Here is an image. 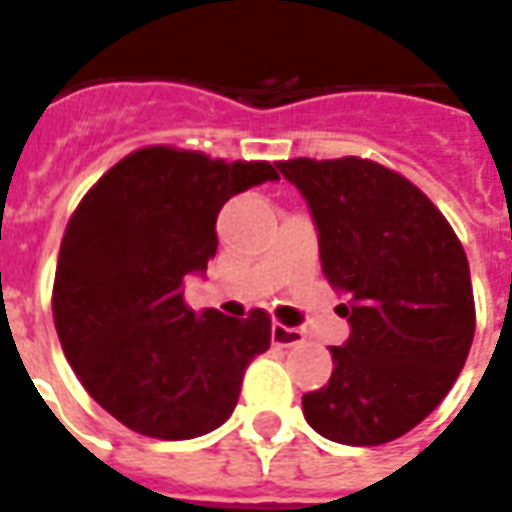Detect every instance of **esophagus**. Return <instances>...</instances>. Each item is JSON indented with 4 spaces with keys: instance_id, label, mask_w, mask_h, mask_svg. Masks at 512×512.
Returning <instances> with one entry per match:
<instances>
[{
    "instance_id": "obj_1",
    "label": "esophagus",
    "mask_w": 512,
    "mask_h": 512,
    "mask_svg": "<svg viewBox=\"0 0 512 512\" xmlns=\"http://www.w3.org/2000/svg\"><path fill=\"white\" fill-rule=\"evenodd\" d=\"M271 341L276 343V346H298V343L306 341V335L300 333V330H295V327H287V325H279V322H273L271 327Z\"/></svg>"
}]
</instances>
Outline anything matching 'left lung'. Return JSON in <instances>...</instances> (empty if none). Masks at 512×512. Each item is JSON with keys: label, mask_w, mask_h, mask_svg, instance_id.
I'll return each instance as SVG.
<instances>
[{"label": "left lung", "mask_w": 512, "mask_h": 512, "mask_svg": "<svg viewBox=\"0 0 512 512\" xmlns=\"http://www.w3.org/2000/svg\"><path fill=\"white\" fill-rule=\"evenodd\" d=\"M276 169L306 198L327 282L349 295L351 335L330 346L333 376L303 395V416L343 446L403 438L464 368L475 300L462 241L403 174L346 155Z\"/></svg>", "instance_id": "8db88e82"}]
</instances>
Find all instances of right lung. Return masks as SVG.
Segmentation results:
<instances>
[{"label": "right lung", "mask_w": 512, "mask_h": 512, "mask_svg": "<svg viewBox=\"0 0 512 512\" xmlns=\"http://www.w3.org/2000/svg\"><path fill=\"white\" fill-rule=\"evenodd\" d=\"M279 179L268 161H222L152 144L115 163L66 225L53 322L85 392L120 424L190 440L228 419L244 370L271 346V317L185 303L187 273L217 252V214L247 187Z\"/></svg>", "instance_id": "obj_1"}]
</instances>
